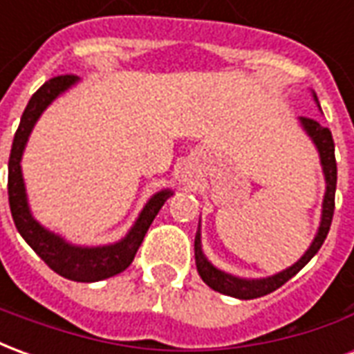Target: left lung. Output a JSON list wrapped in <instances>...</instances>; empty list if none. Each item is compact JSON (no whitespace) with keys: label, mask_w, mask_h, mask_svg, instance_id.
<instances>
[{"label":"left lung","mask_w":354,"mask_h":354,"mask_svg":"<svg viewBox=\"0 0 354 354\" xmlns=\"http://www.w3.org/2000/svg\"><path fill=\"white\" fill-rule=\"evenodd\" d=\"M313 96L317 100V94H313ZM317 104H319V100H317ZM299 123L304 127V131L307 132V136L313 140V144L319 149L320 165H322V172H324V180H326V193H324V201H322V216H320L319 231H317V235L313 239L311 246L307 248V252L294 266H290L288 269H284V271L273 274V277H267V279H241V277L225 273L222 269L212 266L207 260V256L203 254V248H201V231H197V237H195V263H197V271H199L201 279L207 282L210 288L220 292V294L239 297V299H254V297L271 294L277 288H281L284 282L290 281L299 269H304L313 256L319 252L324 239H326L330 225H332V218H334L335 184H337L334 138H332L330 129L322 127L317 119L299 117Z\"/></svg>","instance_id":"left-lung-1"}]
</instances>
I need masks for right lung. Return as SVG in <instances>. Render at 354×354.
Wrapping results in <instances>:
<instances>
[{"instance_id": "obj_1", "label": "right lung", "mask_w": 354, "mask_h": 354, "mask_svg": "<svg viewBox=\"0 0 354 354\" xmlns=\"http://www.w3.org/2000/svg\"><path fill=\"white\" fill-rule=\"evenodd\" d=\"M75 75H58L47 83H43L37 88L34 96L28 102L24 113L20 117V124L15 132L12 140L11 155H9V207H11L12 220L17 230L26 241L28 245L34 248V252L41 258L55 273L62 274L64 279L77 282H96L109 279L113 274L121 273L131 266L134 256L138 252L142 241L146 237L149 225L153 222L157 212L161 210L165 201L169 199L172 192L162 189L155 193L151 199L147 201L144 210L140 212L138 220L134 222L127 237L119 243L106 246H75L66 243L60 235H55L53 231L45 230L41 223L35 222L34 216L30 212L26 199V187L22 180V153L30 138V132L34 129L35 121L39 119L43 111L47 109L50 102L57 98L58 94L75 85Z\"/></svg>"}]
</instances>
